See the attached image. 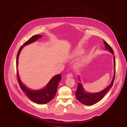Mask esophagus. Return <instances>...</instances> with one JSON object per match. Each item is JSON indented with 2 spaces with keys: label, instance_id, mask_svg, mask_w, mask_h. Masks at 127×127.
Returning <instances> with one entry per match:
<instances>
[{
  "label": "esophagus",
  "instance_id": "obj_1",
  "mask_svg": "<svg viewBox=\"0 0 127 127\" xmlns=\"http://www.w3.org/2000/svg\"><path fill=\"white\" fill-rule=\"evenodd\" d=\"M67 78H69V77H73V74L71 73H68L67 76H66Z\"/></svg>",
  "mask_w": 127,
  "mask_h": 127
}]
</instances>
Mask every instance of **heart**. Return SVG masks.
I'll list each match as a JSON object with an SVG mask.
<instances>
[{
  "label": "heart",
  "instance_id": "1",
  "mask_svg": "<svg viewBox=\"0 0 127 127\" xmlns=\"http://www.w3.org/2000/svg\"><path fill=\"white\" fill-rule=\"evenodd\" d=\"M83 52L82 51V50L79 49H77L76 50H75L71 54H70V58H75L76 57H78L80 56H81V55L83 54ZM85 64V61H84L83 60L80 61L79 63H78V65L79 66H81L84 65V64Z\"/></svg>",
  "mask_w": 127,
  "mask_h": 127
}]
</instances>
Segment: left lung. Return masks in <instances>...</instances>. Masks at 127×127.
<instances>
[{
  "instance_id": "8db88e82",
  "label": "left lung",
  "mask_w": 127,
  "mask_h": 127,
  "mask_svg": "<svg viewBox=\"0 0 127 127\" xmlns=\"http://www.w3.org/2000/svg\"><path fill=\"white\" fill-rule=\"evenodd\" d=\"M104 44L105 45V47L106 50H109V51L114 55V51L111 46L105 40H103ZM114 59V74L112 80L111 84L104 90L101 91L98 93H87L84 91L83 86L80 83H78L77 90L76 92V97L78 100H79L81 103L85 105H93L100 100H101L107 93L111 87H112L114 80L115 79V59L114 56H113ZM80 79V78H79Z\"/></svg>"
}]
</instances>
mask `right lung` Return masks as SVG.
I'll return each mask as SVG.
<instances>
[{"label": "right lung", "mask_w": 127, "mask_h": 127, "mask_svg": "<svg viewBox=\"0 0 127 127\" xmlns=\"http://www.w3.org/2000/svg\"><path fill=\"white\" fill-rule=\"evenodd\" d=\"M41 35H36L33 36L31 37L28 40L26 41L19 48L18 50L17 56V61H16V65H17V80L18 81L19 85L21 89L23 91L26 95L29 97V98L33 101L34 102L38 104H45L51 100H52L55 96V94L57 92V87L58 86L59 82L61 81V75L58 74L54 76L50 82L48 83L47 85L45 87V88L38 91H32L28 89L27 87L24 85L18 75V70L17 68V65L18 64V59L19 54L20 52V51L22 49L23 46L27 45L30 43H32L34 41H35L39 37H42Z\"/></svg>", "instance_id": "right-lung-1"}]
</instances>
